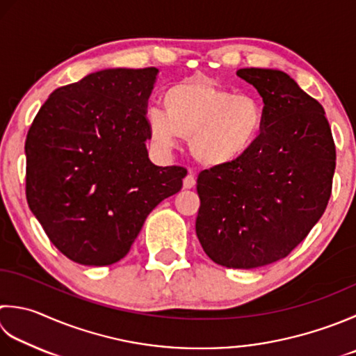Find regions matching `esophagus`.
<instances>
[{
    "label": "esophagus",
    "instance_id": "1",
    "mask_svg": "<svg viewBox=\"0 0 356 356\" xmlns=\"http://www.w3.org/2000/svg\"><path fill=\"white\" fill-rule=\"evenodd\" d=\"M194 185H196V177H194L193 172H188V176L184 179V188L190 190Z\"/></svg>",
    "mask_w": 356,
    "mask_h": 356
}]
</instances>
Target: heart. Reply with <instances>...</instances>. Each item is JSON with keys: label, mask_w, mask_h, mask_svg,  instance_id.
Returning a JSON list of instances; mask_svg holds the SVG:
<instances>
[{"label": "heart", "mask_w": 356, "mask_h": 356, "mask_svg": "<svg viewBox=\"0 0 356 356\" xmlns=\"http://www.w3.org/2000/svg\"><path fill=\"white\" fill-rule=\"evenodd\" d=\"M165 113L145 114L151 140L163 149L177 138L190 143L193 157L208 168L234 165L261 140L266 127L262 102L252 94H234L205 79L176 83L162 97Z\"/></svg>", "instance_id": "obj_1"}]
</instances>
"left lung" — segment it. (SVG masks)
Here are the masks:
<instances>
[{"instance_id":"8db88e82","label":"left lung","mask_w":356,"mask_h":356,"mask_svg":"<svg viewBox=\"0 0 356 356\" xmlns=\"http://www.w3.org/2000/svg\"><path fill=\"white\" fill-rule=\"evenodd\" d=\"M236 74L262 97L266 127L239 162L199 174L196 234L211 261L248 270L282 259L321 219L337 151L323 106L290 75Z\"/></svg>"}]
</instances>
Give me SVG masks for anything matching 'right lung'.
Returning <instances> with one entry per match:
<instances>
[{
  "label": "right lung",
  "instance_id": "1",
  "mask_svg": "<svg viewBox=\"0 0 356 356\" xmlns=\"http://www.w3.org/2000/svg\"><path fill=\"white\" fill-rule=\"evenodd\" d=\"M159 69H103L55 89L27 132L26 197L51 242L81 266L128 254L186 170L149 160L145 114Z\"/></svg>",
  "mask_w": 356,
  "mask_h": 356
}]
</instances>
